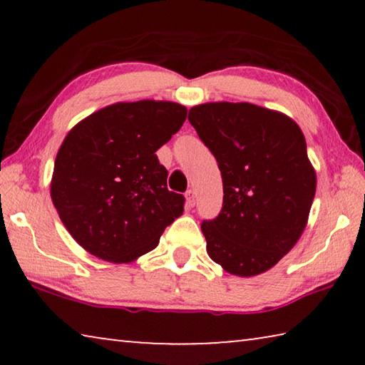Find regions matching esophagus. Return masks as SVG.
Returning a JSON list of instances; mask_svg holds the SVG:
<instances>
[{
  "label": "esophagus",
  "mask_w": 365,
  "mask_h": 365,
  "mask_svg": "<svg viewBox=\"0 0 365 365\" xmlns=\"http://www.w3.org/2000/svg\"><path fill=\"white\" fill-rule=\"evenodd\" d=\"M185 197H187V205L190 207H193L196 205V195H195L193 190H188L187 193H185Z\"/></svg>",
  "instance_id": "esophagus-1"
}]
</instances>
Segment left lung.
Returning a JSON list of instances; mask_svg holds the SVG:
<instances>
[{
  "instance_id": "obj_1",
  "label": "left lung",
  "mask_w": 365,
  "mask_h": 365,
  "mask_svg": "<svg viewBox=\"0 0 365 365\" xmlns=\"http://www.w3.org/2000/svg\"><path fill=\"white\" fill-rule=\"evenodd\" d=\"M188 120L214 158L224 206L201 224L206 250L228 274L255 277L292 251L304 232L317 177L292 117L251 103H205Z\"/></svg>"
}]
</instances>
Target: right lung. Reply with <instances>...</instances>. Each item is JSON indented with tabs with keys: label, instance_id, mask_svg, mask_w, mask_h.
<instances>
[{
	"label": "right lung",
	"instance_id": "add662e5",
	"mask_svg": "<svg viewBox=\"0 0 365 365\" xmlns=\"http://www.w3.org/2000/svg\"><path fill=\"white\" fill-rule=\"evenodd\" d=\"M187 108L172 101L115 103L85 117L61 145L51 200L72 238L90 255L128 264L154 250L183 214L156 151L180 130Z\"/></svg>",
	"mask_w": 365,
	"mask_h": 365
}]
</instances>
